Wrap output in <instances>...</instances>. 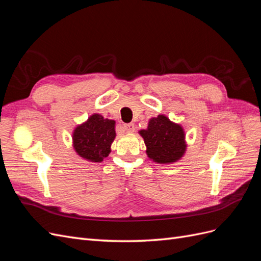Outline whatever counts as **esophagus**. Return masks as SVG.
<instances>
[{"mask_svg":"<svg viewBox=\"0 0 261 261\" xmlns=\"http://www.w3.org/2000/svg\"><path fill=\"white\" fill-rule=\"evenodd\" d=\"M123 128L126 133H133L134 130H135V125H134L133 123H126L123 125Z\"/></svg>","mask_w":261,"mask_h":261,"instance_id":"34e87169","label":"esophagus"}]
</instances>
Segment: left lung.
Instances as JSON below:
<instances>
[{
    "instance_id": "left-lung-1",
    "label": "left lung",
    "mask_w": 261,
    "mask_h": 261,
    "mask_svg": "<svg viewBox=\"0 0 261 261\" xmlns=\"http://www.w3.org/2000/svg\"><path fill=\"white\" fill-rule=\"evenodd\" d=\"M147 146V154L158 163H171L180 159L186 145L184 132L167 116L158 115L149 121L147 129L140 130Z\"/></svg>"
}]
</instances>
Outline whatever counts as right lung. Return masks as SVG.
<instances>
[{"label":"right lung","mask_w":261,"mask_h":261,"mask_svg":"<svg viewBox=\"0 0 261 261\" xmlns=\"http://www.w3.org/2000/svg\"><path fill=\"white\" fill-rule=\"evenodd\" d=\"M115 122L105 120L103 116L93 114L88 121L75 129L73 139L76 152L86 160L101 162L111 152L112 141L115 138Z\"/></svg>","instance_id":"obj_1"}]
</instances>
